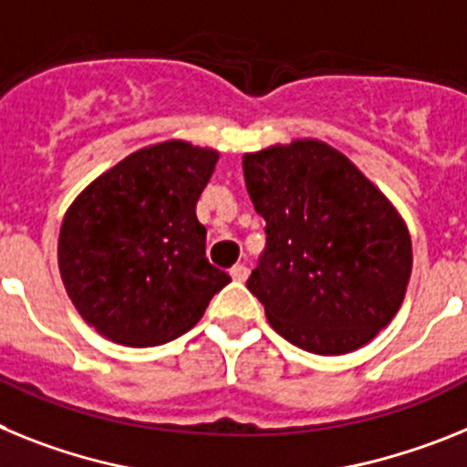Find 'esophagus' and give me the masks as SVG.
Segmentation results:
<instances>
[{
	"label": "esophagus",
	"mask_w": 467,
	"mask_h": 467,
	"mask_svg": "<svg viewBox=\"0 0 467 467\" xmlns=\"http://www.w3.org/2000/svg\"><path fill=\"white\" fill-rule=\"evenodd\" d=\"M230 277H233L234 282H244V279L249 277V267H246L244 263H237V265L230 270Z\"/></svg>",
	"instance_id": "esophagus-1"
}]
</instances>
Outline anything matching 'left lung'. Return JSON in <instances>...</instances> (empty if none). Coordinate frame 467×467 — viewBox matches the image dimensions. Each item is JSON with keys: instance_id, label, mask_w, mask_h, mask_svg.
Listing matches in <instances>:
<instances>
[{"instance_id": "8db88e82", "label": "left lung", "mask_w": 467, "mask_h": 467, "mask_svg": "<svg viewBox=\"0 0 467 467\" xmlns=\"http://www.w3.org/2000/svg\"><path fill=\"white\" fill-rule=\"evenodd\" d=\"M242 166L267 234L246 286L270 327L315 355L367 346L407 294L404 218L343 152L315 138L246 152Z\"/></svg>"}]
</instances>
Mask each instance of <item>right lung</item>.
<instances>
[{"label":"right lung","mask_w":467,"mask_h":467,"mask_svg":"<svg viewBox=\"0 0 467 467\" xmlns=\"http://www.w3.org/2000/svg\"><path fill=\"white\" fill-rule=\"evenodd\" d=\"M218 152L148 145L100 173L65 211L58 267L72 306L100 336L152 348L183 336L230 275L206 261L194 206Z\"/></svg>","instance_id":"obj_1"}]
</instances>
